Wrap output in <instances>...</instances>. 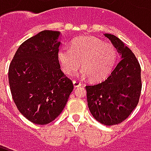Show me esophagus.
<instances>
[{"label": "esophagus", "instance_id": "34e87169", "mask_svg": "<svg viewBox=\"0 0 151 151\" xmlns=\"http://www.w3.org/2000/svg\"><path fill=\"white\" fill-rule=\"evenodd\" d=\"M73 86H74V87L75 88H77V87H79V86H81V85H82V83H81V82H78V81H73Z\"/></svg>", "mask_w": 151, "mask_h": 151}]
</instances>
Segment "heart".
<instances>
[{"label":"heart","instance_id":"1","mask_svg":"<svg viewBox=\"0 0 151 151\" xmlns=\"http://www.w3.org/2000/svg\"><path fill=\"white\" fill-rule=\"evenodd\" d=\"M58 59L64 73L75 74L80 65L82 74L91 81H100L110 73L116 59V51L110 43L93 36H81L73 40L70 50L60 48Z\"/></svg>","mask_w":151,"mask_h":151}]
</instances>
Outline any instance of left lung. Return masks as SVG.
I'll use <instances>...</instances> for the list:
<instances>
[{
	"label": "left lung",
	"mask_w": 151,
	"mask_h": 151,
	"mask_svg": "<svg viewBox=\"0 0 151 151\" xmlns=\"http://www.w3.org/2000/svg\"><path fill=\"white\" fill-rule=\"evenodd\" d=\"M120 55L118 61L103 82L86 86L89 110L104 125H114L127 119L139 101L142 90L141 67L133 52L111 34H104Z\"/></svg>",
	"instance_id": "8db88e82"
}]
</instances>
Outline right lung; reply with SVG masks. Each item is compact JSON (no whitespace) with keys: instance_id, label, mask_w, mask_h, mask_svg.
Listing matches in <instances>:
<instances>
[{"instance_id":"add662e5","label":"right lung","mask_w":151,"mask_h":151,"mask_svg":"<svg viewBox=\"0 0 151 151\" xmlns=\"http://www.w3.org/2000/svg\"><path fill=\"white\" fill-rule=\"evenodd\" d=\"M60 31H45L22 43L9 68L12 97L23 116L47 124L61 113L73 89L60 69Z\"/></svg>"}]
</instances>
